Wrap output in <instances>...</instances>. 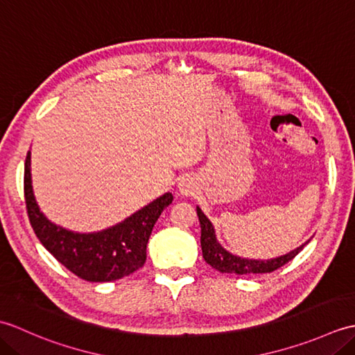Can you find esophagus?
Wrapping results in <instances>:
<instances>
[{
  "instance_id": "esophagus-1",
  "label": "esophagus",
  "mask_w": 355,
  "mask_h": 355,
  "mask_svg": "<svg viewBox=\"0 0 355 355\" xmlns=\"http://www.w3.org/2000/svg\"><path fill=\"white\" fill-rule=\"evenodd\" d=\"M178 191L182 195H192L195 191L193 180L191 177H183L178 183Z\"/></svg>"
}]
</instances>
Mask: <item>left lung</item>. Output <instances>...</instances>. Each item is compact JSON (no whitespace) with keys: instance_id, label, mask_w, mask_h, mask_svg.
<instances>
[{"instance_id":"left-lung-1","label":"left lung","mask_w":355,"mask_h":355,"mask_svg":"<svg viewBox=\"0 0 355 355\" xmlns=\"http://www.w3.org/2000/svg\"><path fill=\"white\" fill-rule=\"evenodd\" d=\"M197 215L201 225V250L202 258L209 263L210 267L221 271V273H230V275H259V273H271L277 268L284 267L286 262L296 258L299 252L305 247L300 245L296 250L290 252L288 254H284L281 258L271 259V261H256V259H244L229 253L227 250L220 245L216 241L214 225L210 223L206 215L201 212V209L197 207Z\"/></svg>"}]
</instances>
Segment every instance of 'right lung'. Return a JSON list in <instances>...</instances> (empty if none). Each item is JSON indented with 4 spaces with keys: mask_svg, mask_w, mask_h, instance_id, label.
<instances>
[{
    "mask_svg": "<svg viewBox=\"0 0 355 355\" xmlns=\"http://www.w3.org/2000/svg\"><path fill=\"white\" fill-rule=\"evenodd\" d=\"M24 197L28 221L41 244L65 268L87 282L117 281L141 268L154 224L173 200L171 192L164 193L123 223L103 232L88 235L69 232L40 212L30 180V153L24 166Z\"/></svg>",
    "mask_w": 355,
    "mask_h": 355,
    "instance_id": "add662e5",
    "label": "right lung"
}]
</instances>
